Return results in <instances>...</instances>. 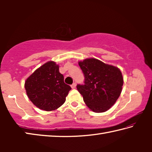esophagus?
Masks as SVG:
<instances>
[{
    "mask_svg": "<svg viewBox=\"0 0 152 152\" xmlns=\"http://www.w3.org/2000/svg\"><path fill=\"white\" fill-rule=\"evenodd\" d=\"M76 86V82H74V83L71 85L72 88H75Z\"/></svg>",
    "mask_w": 152,
    "mask_h": 152,
    "instance_id": "esophagus-1",
    "label": "esophagus"
}]
</instances>
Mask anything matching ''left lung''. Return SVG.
<instances>
[{"label": "left lung", "mask_w": 152, "mask_h": 152, "mask_svg": "<svg viewBox=\"0 0 152 152\" xmlns=\"http://www.w3.org/2000/svg\"><path fill=\"white\" fill-rule=\"evenodd\" d=\"M84 76V84L76 86L87 107L95 113L107 111L122 91L123 78L117 67L94 58L78 62Z\"/></svg>", "instance_id": "1"}]
</instances>
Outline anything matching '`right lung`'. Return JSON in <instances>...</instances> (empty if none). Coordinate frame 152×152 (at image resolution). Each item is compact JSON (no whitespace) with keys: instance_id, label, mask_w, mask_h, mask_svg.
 <instances>
[{"instance_id":"right-lung-1","label":"right lung","mask_w":152,"mask_h":152,"mask_svg":"<svg viewBox=\"0 0 152 152\" xmlns=\"http://www.w3.org/2000/svg\"><path fill=\"white\" fill-rule=\"evenodd\" d=\"M28 97L39 109L51 111L66 101L71 87L64 83L59 66L52 61L37 68L25 82Z\"/></svg>"}]
</instances>
